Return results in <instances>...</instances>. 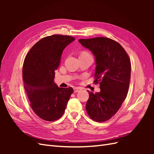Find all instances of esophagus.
<instances>
[{
  "instance_id": "obj_1",
  "label": "esophagus",
  "mask_w": 154,
  "mask_h": 154,
  "mask_svg": "<svg viewBox=\"0 0 154 154\" xmlns=\"http://www.w3.org/2000/svg\"><path fill=\"white\" fill-rule=\"evenodd\" d=\"M74 92H79V91H80L81 90H82V88H80V87H74Z\"/></svg>"
}]
</instances>
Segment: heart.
<instances>
[{"label":"heart","instance_id":"heart-1","mask_svg":"<svg viewBox=\"0 0 154 154\" xmlns=\"http://www.w3.org/2000/svg\"><path fill=\"white\" fill-rule=\"evenodd\" d=\"M82 54H87V53H85V52H83V53H82Z\"/></svg>","mask_w":154,"mask_h":154}]
</instances>
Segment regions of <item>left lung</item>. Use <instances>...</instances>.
<instances>
[{
    "label": "left lung",
    "mask_w": 154,
    "mask_h": 154,
    "mask_svg": "<svg viewBox=\"0 0 154 154\" xmlns=\"http://www.w3.org/2000/svg\"><path fill=\"white\" fill-rule=\"evenodd\" d=\"M96 58L95 80L100 92L88 91L89 97L86 110L95 122H103L116 114L127 96L131 74V63L118 42L105 37L80 39Z\"/></svg>",
    "instance_id": "1"
}]
</instances>
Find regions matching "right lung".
Returning a JSON list of instances; mask_svg holds the SVG:
<instances>
[{
  "label": "right lung",
  "mask_w": 154,
  "mask_h": 154,
  "mask_svg": "<svg viewBox=\"0 0 154 154\" xmlns=\"http://www.w3.org/2000/svg\"><path fill=\"white\" fill-rule=\"evenodd\" d=\"M74 40L67 35L44 37L32 46L24 59L25 91L32 110L45 121L54 122L61 118L73 92L72 87H58L54 78L63 49Z\"/></svg>",
  "instance_id": "1"
}]
</instances>
